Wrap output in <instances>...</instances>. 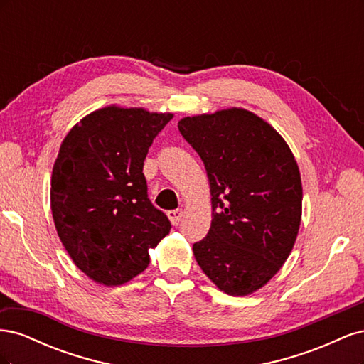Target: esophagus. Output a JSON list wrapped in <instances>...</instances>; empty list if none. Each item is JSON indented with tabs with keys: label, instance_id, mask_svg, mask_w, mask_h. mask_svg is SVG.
<instances>
[{
	"label": "esophagus",
	"instance_id": "1",
	"mask_svg": "<svg viewBox=\"0 0 364 364\" xmlns=\"http://www.w3.org/2000/svg\"><path fill=\"white\" fill-rule=\"evenodd\" d=\"M168 218H170V222L174 225V226H178L179 223H181V220H182V217H183V211L182 209H174V211H168Z\"/></svg>",
	"mask_w": 364,
	"mask_h": 364
}]
</instances>
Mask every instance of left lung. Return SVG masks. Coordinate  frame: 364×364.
Listing matches in <instances>:
<instances>
[{"label": "left lung", "mask_w": 364, "mask_h": 364, "mask_svg": "<svg viewBox=\"0 0 364 364\" xmlns=\"http://www.w3.org/2000/svg\"><path fill=\"white\" fill-rule=\"evenodd\" d=\"M178 127L211 188L213 222L193 245L194 258L226 294L257 291L282 267L299 232L302 182L293 153L246 109L185 117Z\"/></svg>", "instance_id": "obj_1"}]
</instances>
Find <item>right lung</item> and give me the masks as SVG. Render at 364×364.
<instances>
[{
    "label": "right lung",
    "instance_id": "obj_1",
    "mask_svg": "<svg viewBox=\"0 0 364 364\" xmlns=\"http://www.w3.org/2000/svg\"><path fill=\"white\" fill-rule=\"evenodd\" d=\"M173 114L107 106L65 136L51 174V213L62 245L92 281L114 287L144 272L149 249L170 232L142 173Z\"/></svg>",
    "mask_w": 364,
    "mask_h": 364
}]
</instances>
